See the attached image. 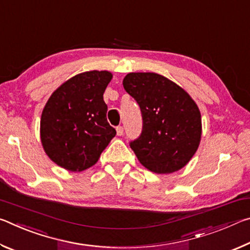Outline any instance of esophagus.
Instances as JSON below:
<instances>
[{
	"label": "esophagus",
	"mask_w": 250,
	"mask_h": 250,
	"mask_svg": "<svg viewBox=\"0 0 250 250\" xmlns=\"http://www.w3.org/2000/svg\"><path fill=\"white\" fill-rule=\"evenodd\" d=\"M117 134L118 135H122L124 134V126L122 125H119V126H117Z\"/></svg>",
	"instance_id": "esophagus-1"
}]
</instances>
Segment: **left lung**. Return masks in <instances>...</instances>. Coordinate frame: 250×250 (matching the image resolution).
Wrapping results in <instances>:
<instances>
[{"mask_svg": "<svg viewBox=\"0 0 250 250\" xmlns=\"http://www.w3.org/2000/svg\"><path fill=\"white\" fill-rule=\"evenodd\" d=\"M122 83L141 110L142 132L130 142L140 163L158 174L185 167L202 135L195 101L179 84L155 73H130Z\"/></svg>", "mask_w": 250, "mask_h": 250, "instance_id": "obj_1", "label": "left lung"}]
</instances>
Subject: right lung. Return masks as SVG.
<instances>
[{"label":"right lung","instance_id":"1","mask_svg":"<svg viewBox=\"0 0 250 250\" xmlns=\"http://www.w3.org/2000/svg\"><path fill=\"white\" fill-rule=\"evenodd\" d=\"M107 70L74 76L55 90L42 112L41 140L48 158L71 172L95 166L116 130L108 124Z\"/></svg>","mask_w":250,"mask_h":250}]
</instances>
